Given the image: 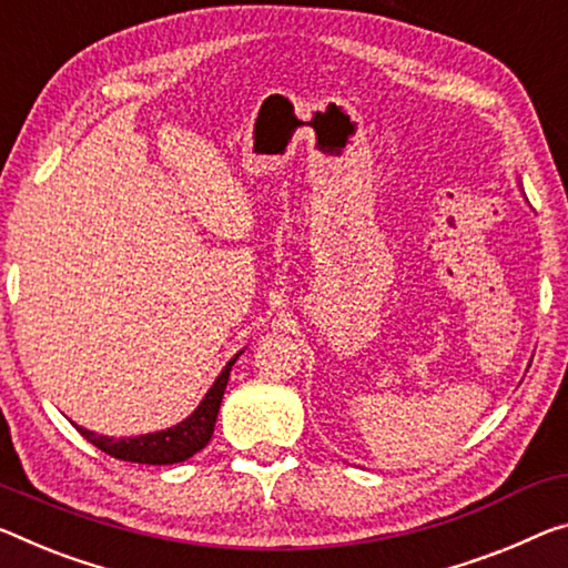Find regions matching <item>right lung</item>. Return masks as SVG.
<instances>
[{
    "mask_svg": "<svg viewBox=\"0 0 568 568\" xmlns=\"http://www.w3.org/2000/svg\"><path fill=\"white\" fill-rule=\"evenodd\" d=\"M232 364H235V358L224 366V372L217 376V382L212 384V389L206 392V397L202 399L200 407H196L192 417L184 419L182 425L164 429V432H154V435L123 437V439L95 435V432L78 427V425H75V429L88 439V443H93L98 449H103L105 455L115 457V460L139 463V465L184 463L192 455L200 453V449L212 439L214 422H217L224 389H227Z\"/></svg>",
    "mask_w": 568,
    "mask_h": 568,
    "instance_id": "1",
    "label": "right lung"
}]
</instances>
